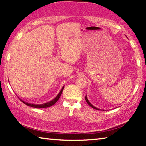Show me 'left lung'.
Segmentation results:
<instances>
[{
    "label": "left lung",
    "instance_id": "1",
    "mask_svg": "<svg viewBox=\"0 0 146 146\" xmlns=\"http://www.w3.org/2000/svg\"><path fill=\"white\" fill-rule=\"evenodd\" d=\"M85 99H86V102H87V103L88 104V105H90V106H91V108H93V109H95V110H99V109H98V108H96V107H95V106H94L93 105H92V104H91V102H90V101H89V100H88V98H87V96H86V95Z\"/></svg>",
    "mask_w": 146,
    "mask_h": 146
}]
</instances>
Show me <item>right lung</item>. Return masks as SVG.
<instances>
[{
	"label": "right lung",
	"instance_id": "1",
	"mask_svg": "<svg viewBox=\"0 0 146 146\" xmlns=\"http://www.w3.org/2000/svg\"><path fill=\"white\" fill-rule=\"evenodd\" d=\"M64 86H63L62 88L60 91V92H59V93L57 95H56V97L55 98H54V99L51 100V101H49V102H48L41 104H34L26 102H25V101H24V100H23L22 99H21V98H19V99L21 100L24 104H25L26 105L28 106H30V107H33V108H48V107H50V106H51L54 105L56 102H57L58 100L59 99V98H60V97L62 93V91L64 90Z\"/></svg>",
	"mask_w": 146,
	"mask_h": 146
}]
</instances>
